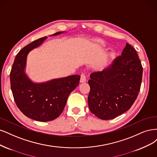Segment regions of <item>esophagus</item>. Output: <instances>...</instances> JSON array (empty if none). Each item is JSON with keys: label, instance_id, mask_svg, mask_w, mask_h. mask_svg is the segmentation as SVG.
I'll return each mask as SVG.
<instances>
[{"label": "esophagus", "instance_id": "obj_1", "mask_svg": "<svg viewBox=\"0 0 157 157\" xmlns=\"http://www.w3.org/2000/svg\"><path fill=\"white\" fill-rule=\"evenodd\" d=\"M86 82V77L85 74H82L81 75V78H80V82L81 83H85Z\"/></svg>", "mask_w": 157, "mask_h": 157}]
</instances>
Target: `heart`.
I'll list each match as a JSON object with an SVG mask.
<instances>
[{"label": "heart", "mask_w": 157, "mask_h": 157, "mask_svg": "<svg viewBox=\"0 0 157 157\" xmlns=\"http://www.w3.org/2000/svg\"><path fill=\"white\" fill-rule=\"evenodd\" d=\"M100 44H102V45H104V44H103V43H100Z\"/></svg>", "instance_id": "heart-1"}]
</instances>
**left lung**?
<instances>
[{"mask_svg":"<svg viewBox=\"0 0 157 157\" xmlns=\"http://www.w3.org/2000/svg\"><path fill=\"white\" fill-rule=\"evenodd\" d=\"M143 68L134 48L126 43L121 55L102 71L90 75L89 108L102 120L117 117L132 105L140 91Z\"/></svg>","mask_w":157,"mask_h":157,"instance_id":"obj_1","label":"left lung"}]
</instances>
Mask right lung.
<instances>
[{"label":"right lung","mask_w":157,"mask_h":157,"mask_svg":"<svg viewBox=\"0 0 157 157\" xmlns=\"http://www.w3.org/2000/svg\"><path fill=\"white\" fill-rule=\"evenodd\" d=\"M47 38H39L24 47L15 58L10 75L11 89L18 108L27 117L40 122L53 121L62 113L69 94L79 85L80 79V75H72L36 83L29 78L25 72L27 55Z\"/></svg>","instance_id":"right-lung-1"}]
</instances>
